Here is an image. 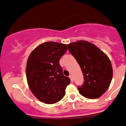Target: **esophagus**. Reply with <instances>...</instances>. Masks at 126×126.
Here are the masks:
<instances>
[{
	"mask_svg": "<svg viewBox=\"0 0 126 126\" xmlns=\"http://www.w3.org/2000/svg\"><path fill=\"white\" fill-rule=\"evenodd\" d=\"M69 78L70 79V80H71L72 82L73 81V76H72V75H70L69 76Z\"/></svg>",
	"mask_w": 126,
	"mask_h": 126,
	"instance_id": "esophagus-1",
	"label": "esophagus"
}]
</instances>
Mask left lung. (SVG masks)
<instances>
[{"label": "left lung", "mask_w": 126, "mask_h": 126, "mask_svg": "<svg viewBox=\"0 0 126 126\" xmlns=\"http://www.w3.org/2000/svg\"><path fill=\"white\" fill-rule=\"evenodd\" d=\"M69 51L80 65L84 76L79 93L85 97L97 99L110 87L113 70L108 57L92 43L80 40L68 45Z\"/></svg>", "instance_id": "8db88e82"}]
</instances>
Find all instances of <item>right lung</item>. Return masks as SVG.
<instances>
[{
    "label": "right lung",
    "instance_id": "add662e5",
    "mask_svg": "<svg viewBox=\"0 0 126 126\" xmlns=\"http://www.w3.org/2000/svg\"><path fill=\"white\" fill-rule=\"evenodd\" d=\"M66 44L43 43L30 53L26 65L29 87L39 100L54 104L63 99L70 80L63 74L60 58L67 50Z\"/></svg>",
    "mask_w": 126,
    "mask_h": 126
}]
</instances>
